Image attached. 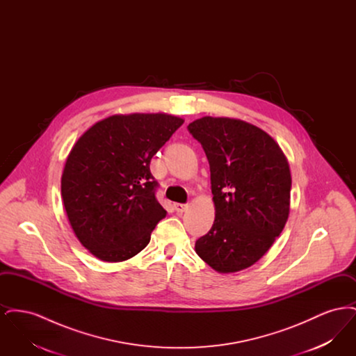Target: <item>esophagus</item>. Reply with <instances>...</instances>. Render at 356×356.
I'll use <instances>...</instances> for the list:
<instances>
[{"label":"esophagus","mask_w":356,"mask_h":356,"mask_svg":"<svg viewBox=\"0 0 356 356\" xmlns=\"http://www.w3.org/2000/svg\"><path fill=\"white\" fill-rule=\"evenodd\" d=\"M173 208H175V211H176L177 213H183V212H186L188 205H186V204L176 203L173 204Z\"/></svg>","instance_id":"obj_1"}]
</instances>
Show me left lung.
I'll return each instance as SVG.
<instances>
[{
    "label": "left lung",
    "mask_w": 356,
    "mask_h": 356,
    "mask_svg": "<svg viewBox=\"0 0 356 356\" xmlns=\"http://www.w3.org/2000/svg\"><path fill=\"white\" fill-rule=\"evenodd\" d=\"M211 170L215 221L195 250L221 273L241 271L266 254L286 225L291 172L277 143L243 120L205 116L188 125Z\"/></svg>",
    "instance_id": "obj_1"
}]
</instances>
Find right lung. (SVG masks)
<instances>
[{
  "label": "right lung",
  "instance_id": "obj_1",
  "mask_svg": "<svg viewBox=\"0 0 356 356\" xmlns=\"http://www.w3.org/2000/svg\"><path fill=\"white\" fill-rule=\"evenodd\" d=\"M184 120L165 113L115 115L90 127L69 153L61 196L74 235L102 261L143 251L167 211L149 164Z\"/></svg>",
  "mask_w": 356,
  "mask_h": 356
}]
</instances>
